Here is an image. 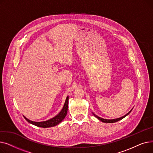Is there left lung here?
<instances>
[{
	"instance_id": "1",
	"label": "left lung",
	"mask_w": 153,
	"mask_h": 153,
	"mask_svg": "<svg viewBox=\"0 0 153 153\" xmlns=\"http://www.w3.org/2000/svg\"><path fill=\"white\" fill-rule=\"evenodd\" d=\"M131 110H132V109H131L129 112H128V114H126L125 115H124V116H123V117H122L118 118H116V119H112V120L104 119V118H100V117H98L97 115H95L94 113H92V114H93V115H94L96 118H98L99 120H100V121H102V122H103V123H115V122H117L119 121V120H122L123 118H125V117H126L128 115H129V114H130V112L131 111Z\"/></svg>"
}]
</instances>
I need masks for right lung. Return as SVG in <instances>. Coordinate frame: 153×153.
Segmentation results:
<instances>
[{"mask_svg": "<svg viewBox=\"0 0 153 153\" xmlns=\"http://www.w3.org/2000/svg\"><path fill=\"white\" fill-rule=\"evenodd\" d=\"M68 100H69V97L68 96V97H66L65 103H64V104L63 108L61 110L59 113L57 115H56L54 117H53L50 120H46V121L36 122L31 121V120H28L25 117H24V116L23 117L28 123H30L32 125H34L36 126L42 127V128H49V127L54 126L56 125H58L59 123H61L64 119V118H65V117L66 116L67 113H68Z\"/></svg>", "mask_w": 153, "mask_h": 153, "instance_id": "right-lung-1", "label": "right lung"}]
</instances>
